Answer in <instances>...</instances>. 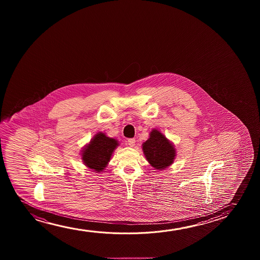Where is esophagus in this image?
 I'll return each instance as SVG.
<instances>
[{
  "mask_svg": "<svg viewBox=\"0 0 260 260\" xmlns=\"http://www.w3.org/2000/svg\"><path fill=\"white\" fill-rule=\"evenodd\" d=\"M136 140L135 139H128V145L129 146H135Z\"/></svg>",
  "mask_w": 260,
  "mask_h": 260,
  "instance_id": "1",
  "label": "esophagus"
}]
</instances>
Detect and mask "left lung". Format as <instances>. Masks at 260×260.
<instances>
[{"label":"left lung","instance_id":"left-lung-1","mask_svg":"<svg viewBox=\"0 0 260 260\" xmlns=\"http://www.w3.org/2000/svg\"><path fill=\"white\" fill-rule=\"evenodd\" d=\"M142 147L146 160L155 170H164L174 161L176 156L174 146L157 129L150 132L149 139L143 143Z\"/></svg>","mask_w":260,"mask_h":260}]
</instances>
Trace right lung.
Segmentation results:
<instances>
[{
    "instance_id": "right-lung-1",
    "label": "right lung",
    "mask_w": 260,
    "mask_h": 260,
    "mask_svg": "<svg viewBox=\"0 0 260 260\" xmlns=\"http://www.w3.org/2000/svg\"><path fill=\"white\" fill-rule=\"evenodd\" d=\"M117 146L119 145L116 139L108 138L103 132H99L82 150V161L87 167L100 173L107 167Z\"/></svg>"
}]
</instances>
